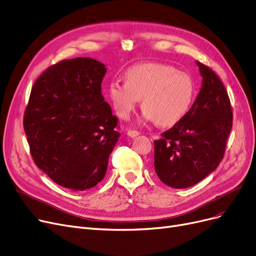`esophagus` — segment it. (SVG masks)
<instances>
[{"label":"esophagus","instance_id":"obj_1","mask_svg":"<svg viewBox=\"0 0 256 256\" xmlns=\"http://www.w3.org/2000/svg\"><path fill=\"white\" fill-rule=\"evenodd\" d=\"M138 135H139V132H137V130H128V136L130 137V138H135Z\"/></svg>","mask_w":256,"mask_h":256}]
</instances>
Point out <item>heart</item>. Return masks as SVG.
Wrapping results in <instances>:
<instances>
[{"mask_svg": "<svg viewBox=\"0 0 256 256\" xmlns=\"http://www.w3.org/2000/svg\"><path fill=\"white\" fill-rule=\"evenodd\" d=\"M126 82L114 80L108 94L117 115L128 119L142 99V117L162 126L180 121L195 98V83L184 72L164 63H144L126 72Z\"/></svg>", "mask_w": 256, "mask_h": 256, "instance_id": "obj_1", "label": "heart"}]
</instances>
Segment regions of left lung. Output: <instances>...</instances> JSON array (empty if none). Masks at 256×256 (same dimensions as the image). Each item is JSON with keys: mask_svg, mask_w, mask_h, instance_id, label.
<instances>
[{"mask_svg": "<svg viewBox=\"0 0 256 256\" xmlns=\"http://www.w3.org/2000/svg\"><path fill=\"white\" fill-rule=\"evenodd\" d=\"M202 77L200 94L186 116L154 141V166L164 184L192 186L220 166L232 128L228 92L217 74L196 61Z\"/></svg>", "mask_w": 256, "mask_h": 256, "instance_id": "obj_1", "label": "left lung"}]
</instances>
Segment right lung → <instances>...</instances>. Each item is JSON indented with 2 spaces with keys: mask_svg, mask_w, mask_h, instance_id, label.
I'll list each match as a JSON object with an SVG mask.
<instances>
[{
  "mask_svg": "<svg viewBox=\"0 0 256 256\" xmlns=\"http://www.w3.org/2000/svg\"><path fill=\"white\" fill-rule=\"evenodd\" d=\"M106 68L92 58L63 60L34 84L24 130L36 166L61 186L84 191L106 176L120 134L104 101Z\"/></svg>",
  "mask_w": 256,
  "mask_h": 256,
  "instance_id": "obj_1",
  "label": "right lung"
}]
</instances>
